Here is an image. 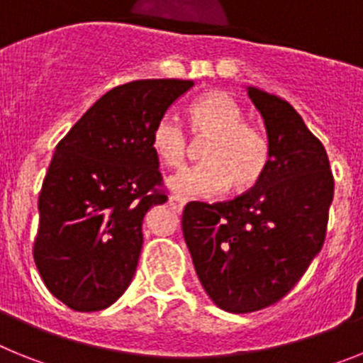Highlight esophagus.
<instances>
[{
    "label": "esophagus",
    "mask_w": 363,
    "mask_h": 363,
    "mask_svg": "<svg viewBox=\"0 0 363 363\" xmlns=\"http://www.w3.org/2000/svg\"><path fill=\"white\" fill-rule=\"evenodd\" d=\"M169 203H171L176 211H182L184 209V205L187 203V200H185L184 196H179V194H172V196H169Z\"/></svg>",
    "instance_id": "34e87169"
}]
</instances>
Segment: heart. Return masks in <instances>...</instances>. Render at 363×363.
I'll list each match as a JSON object with an SVG mask.
<instances>
[{
  "label": "heart",
  "mask_w": 363,
  "mask_h": 363,
  "mask_svg": "<svg viewBox=\"0 0 363 363\" xmlns=\"http://www.w3.org/2000/svg\"><path fill=\"white\" fill-rule=\"evenodd\" d=\"M191 130L196 138H209L201 150L203 163L182 169L167 184L172 191L192 198L216 196L229 184L245 191L262 178L269 162L264 134L243 123V112L230 96L207 92L189 107ZM150 145L160 162L179 167L185 162L189 143L185 130L172 116L154 125Z\"/></svg>",
  "instance_id": "heart-1"
}]
</instances>
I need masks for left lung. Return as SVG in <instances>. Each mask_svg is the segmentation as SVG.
<instances>
[{
    "label": "left lung",
    "mask_w": 363,
    "mask_h": 363,
    "mask_svg": "<svg viewBox=\"0 0 363 363\" xmlns=\"http://www.w3.org/2000/svg\"><path fill=\"white\" fill-rule=\"evenodd\" d=\"M267 133L269 162L251 191L230 201H189L182 230L214 306L243 314L294 287L325 238L335 182L320 140L285 99L247 86Z\"/></svg>",
    "instance_id": "8db88e82"
}]
</instances>
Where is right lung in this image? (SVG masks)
I'll return each instance as SVG.
<instances>
[{"instance_id": "add662e5", "label": "right lung", "mask_w": 363, "mask_h": 363, "mask_svg": "<svg viewBox=\"0 0 363 363\" xmlns=\"http://www.w3.org/2000/svg\"><path fill=\"white\" fill-rule=\"evenodd\" d=\"M194 83L140 79L114 86L56 145L38 200L34 262L47 289L79 313L127 291L143 218L167 201L150 134Z\"/></svg>"}]
</instances>
